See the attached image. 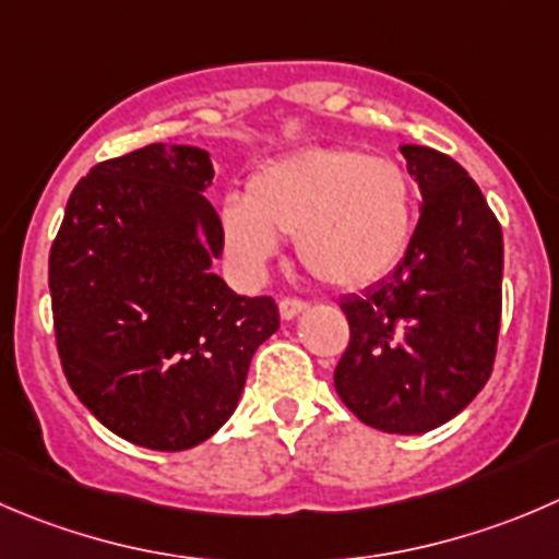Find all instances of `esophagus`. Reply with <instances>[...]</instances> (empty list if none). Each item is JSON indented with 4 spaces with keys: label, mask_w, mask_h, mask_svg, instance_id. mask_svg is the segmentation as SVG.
Returning <instances> with one entry per match:
<instances>
[{
    "label": "esophagus",
    "mask_w": 559,
    "mask_h": 559,
    "mask_svg": "<svg viewBox=\"0 0 559 559\" xmlns=\"http://www.w3.org/2000/svg\"><path fill=\"white\" fill-rule=\"evenodd\" d=\"M302 308H306V300H300V297H284V300L278 302L281 319H295Z\"/></svg>",
    "instance_id": "esophagus-1"
}]
</instances>
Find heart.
I'll return each instance as SVG.
<instances>
[{"mask_svg": "<svg viewBox=\"0 0 559 559\" xmlns=\"http://www.w3.org/2000/svg\"><path fill=\"white\" fill-rule=\"evenodd\" d=\"M231 259L259 273L295 237L302 267L322 284L362 289L393 273L415 235V191L388 155L311 147L253 171L246 197L221 210Z\"/></svg>", "mask_w": 559, "mask_h": 559, "instance_id": "b5f03b06", "label": "heart"}]
</instances>
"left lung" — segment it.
I'll return each instance as SVG.
<instances>
[{
	"label": "left lung",
	"instance_id": "8db88e82",
	"mask_svg": "<svg viewBox=\"0 0 559 559\" xmlns=\"http://www.w3.org/2000/svg\"><path fill=\"white\" fill-rule=\"evenodd\" d=\"M401 155L424 204L399 267L341 297L349 344L341 401L371 429L424 435L456 417L491 377L502 317V229L473 177L431 147Z\"/></svg>",
	"mask_w": 559,
	"mask_h": 559
}]
</instances>
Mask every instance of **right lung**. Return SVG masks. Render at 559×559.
I'll use <instances>...</instances> for the list:
<instances>
[{"instance_id":"right-lung-1","label":"right lung","mask_w":559,"mask_h":559,"mask_svg":"<svg viewBox=\"0 0 559 559\" xmlns=\"http://www.w3.org/2000/svg\"><path fill=\"white\" fill-rule=\"evenodd\" d=\"M207 150L147 144L97 164L64 207L48 257L53 333L81 404L122 440L188 451L226 424L273 297L213 273L224 226L202 191Z\"/></svg>"}]
</instances>
